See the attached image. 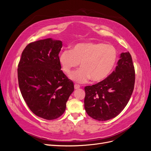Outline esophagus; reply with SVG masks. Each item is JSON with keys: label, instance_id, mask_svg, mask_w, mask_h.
I'll list each match as a JSON object with an SVG mask.
<instances>
[{"label": "esophagus", "instance_id": "esophagus-1", "mask_svg": "<svg viewBox=\"0 0 151 151\" xmlns=\"http://www.w3.org/2000/svg\"><path fill=\"white\" fill-rule=\"evenodd\" d=\"M74 88L75 89H78L79 88H80V86L78 84H74Z\"/></svg>", "mask_w": 151, "mask_h": 151}]
</instances>
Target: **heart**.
Returning <instances> with one entry per match:
<instances>
[{
    "label": "heart",
    "instance_id": "b5f03b06",
    "mask_svg": "<svg viewBox=\"0 0 151 151\" xmlns=\"http://www.w3.org/2000/svg\"><path fill=\"white\" fill-rule=\"evenodd\" d=\"M116 59L117 51L113 45L97 42L77 44L72 50H63L59 57L66 74L81 63V69L70 75V78L78 83L89 79L96 83L103 81L110 74Z\"/></svg>",
    "mask_w": 151,
    "mask_h": 151
}]
</instances>
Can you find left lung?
I'll use <instances>...</instances> for the list:
<instances>
[{
  "mask_svg": "<svg viewBox=\"0 0 151 151\" xmlns=\"http://www.w3.org/2000/svg\"><path fill=\"white\" fill-rule=\"evenodd\" d=\"M135 73L130 53H122L115 70L99 83L84 88V108L98 121L115 118L129 103L134 89Z\"/></svg>",
  "mask_w": 151,
  "mask_h": 151,
  "instance_id": "left-lung-1",
  "label": "left lung"
}]
</instances>
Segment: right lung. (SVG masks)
Wrapping results in <instances>:
<instances>
[{
  "instance_id": "obj_1",
  "label": "right lung",
  "mask_w": 151,
  "mask_h": 151,
  "mask_svg": "<svg viewBox=\"0 0 151 151\" xmlns=\"http://www.w3.org/2000/svg\"><path fill=\"white\" fill-rule=\"evenodd\" d=\"M60 40L51 38L30 43L18 63L19 87L26 103L35 115L45 120L57 119L64 113L74 90V83L61 70Z\"/></svg>"
}]
</instances>
